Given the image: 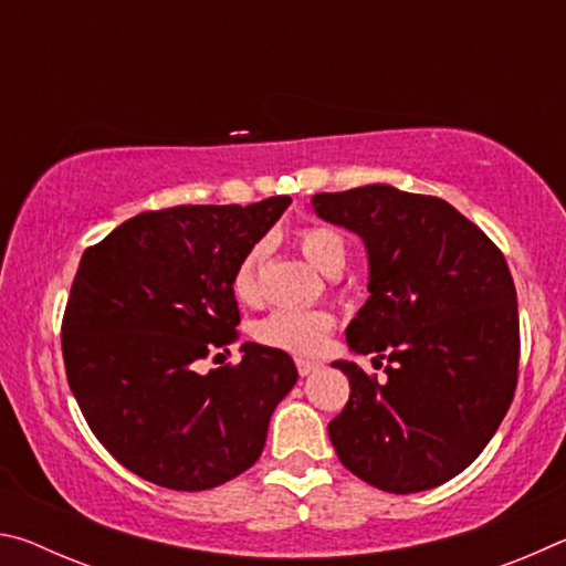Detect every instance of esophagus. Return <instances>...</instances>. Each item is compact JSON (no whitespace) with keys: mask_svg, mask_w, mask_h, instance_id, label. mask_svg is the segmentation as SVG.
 Listing matches in <instances>:
<instances>
[{"mask_svg":"<svg viewBox=\"0 0 566 566\" xmlns=\"http://www.w3.org/2000/svg\"><path fill=\"white\" fill-rule=\"evenodd\" d=\"M319 364L317 361H310V359H296V371H300L302 377H306V375H312L314 369H317Z\"/></svg>","mask_w":566,"mask_h":566,"instance_id":"1","label":"esophagus"}]
</instances>
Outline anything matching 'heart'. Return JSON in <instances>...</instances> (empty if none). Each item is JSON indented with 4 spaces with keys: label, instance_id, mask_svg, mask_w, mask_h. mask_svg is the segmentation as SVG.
I'll use <instances>...</instances> for the list:
<instances>
[{
    "label": "heart",
    "instance_id": "heart-1",
    "mask_svg": "<svg viewBox=\"0 0 566 566\" xmlns=\"http://www.w3.org/2000/svg\"><path fill=\"white\" fill-rule=\"evenodd\" d=\"M294 239L306 260L327 274L339 272L344 260H347V242H344L342 232H337L334 227L306 224L302 229H296ZM264 262V242L252 244L242 256H239L232 272V292L239 302L252 304L262 296ZM332 327L334 314L329 310H322V306H314V310L284 306V310H276L270 317L256 322L254 337L256 342L264 344V347L296 354V357H312V354H317L324 347Z\"/></svg>",
    "mask_w": 566,
    "mask_h": 566
}]
</instances>
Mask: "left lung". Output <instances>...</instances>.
Returning <instances> with one entry per match:
<instances>
[{
	"mask_svg": "<svg viewBox=\"0 0 566 566\" xmlns=\"http://www.w3.org/2000/svg\"><path fill=\"white\" fill-rule=\"evenodd\" d=\"M312 205L367 244L369 300L347 344L387 359V381L354 361L332 364L349 379L332 444L377 490H432L474 462L514 399L520 312L510 266L439 197L367 185L322 191Z\"/></svg>",
	"mask_w": 566,
	"mask_h": 566,
	"instance_id": "8db88e82",
	"label": "left lung"
}]
</instances>
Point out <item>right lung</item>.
I'll use <instances>...</instances> for the list:
<instances>
[{"instance_id": "add662e5", "label": "right lung", "mask_w": 566, "mask_h": 566, "mask_svg": "<svg viewBox=\"0 0 566 566\" xmlns=\"http://www.w3.org/2000/svg\"><path fill=\"white\" fill-rule=\"evenodd\" d=\"M290 202L155 209L84 249L62 317L66 381L94 437L147 482L202 492L260 459L296 381L290 354L247 342L239 364L195 367L239 339L232 272Z\"/></svg>"}]
</instances>
